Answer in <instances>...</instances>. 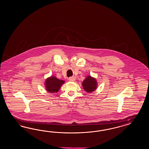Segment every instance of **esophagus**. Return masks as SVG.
<instances>
[{"instance_id": "1", "label": "esophagus", "mask_w": 149, "mask_h": 149, "mask_svg": "<svg viewBox=\"0 0 149 149\" xmlns=\"http://www.w3.org/2000/svg\"><path fill=\"white\" fill-rule=\"evenodd\" d=\"M75 77H70L69 78V81H74L75 80Z\"/></svg>"}]
</instances>
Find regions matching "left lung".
Here are the masks:
<instances>
[{"label": "left lung", "mask_w": 149, "mask_h": 149, "mask_svg": "<svg viewBox=\"0 0 149 149\" xmlns=\"http://www.w3.org/2000/svg\"><path fill=\"white\" fill-rule=\"evenodd\" d=\"M82 85L84 89L86 92L91 93L92 92L95 91L97 88V82L94 77H92L91 76H88L86 77V79L83 81Z\"/></svg>", "instance_id": "1"}]
</instances>
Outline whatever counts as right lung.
Segmentation results:
<instances>
[{
    "label": "right lung",
    "instance_id": "1",
    "mask_svg": "<svg viewBox=\"0 0 149 149\" xmlns=\"http://www.w3.org/2000/svg\"><path fill=\"white\" fill-rule=\"evenodd\" d=\"M64 83V81L59 80L57 77L51 76L45 80V85L46 90L50 93L58 92L61 86Z\"/></svg>",
    "mask_w": 149,
    "mask_h": 149
}]
</instances>
